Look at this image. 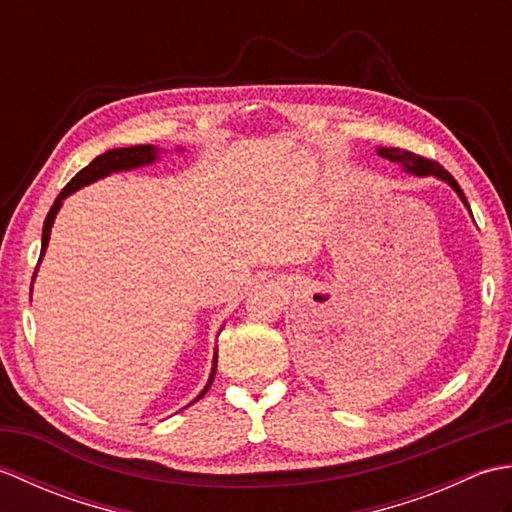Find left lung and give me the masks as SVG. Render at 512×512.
Here are the masks:
<instances>
[{
    "label": "left lung",
    "mask_w": 512,
    "mask_h": 512,
    "mask_svg": "<svg viewBox=\"0 0 512 512\" xmlns=\"http://www.w3.org/2000/svg\"><path fill=\"white\" fill-rule=\"evenodd\" d=\"M376 151H378V156H383V158H387L391 162H398L402 169H405L407 173H413V176H420V178L422 176H433V178H438V180H444L455 193L460 195V200L466 204V209H469V202H466L464 193L460 189V184L455 182V178L451 176V173L444 169V167H440L438 162L427 160V158H422V156H416V154H411V151L398 149V147H378Z\"/></svg>",
    "instance_id": "1"
}]
</instances>
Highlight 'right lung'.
Returning a JSON list of instances; mask_svg holds the SVG:
<instances>
[{
    "label": "right lung",
    "instance_id": "obj_1",
    "mask_svg": "<svg viewBox=\"0 0 512 512\" xmlns=\"http://www.w3.org/2000/svg\"><path fill=\"white\" fill-rule=\"evenodd\" d=\"M158 151H162V149H158V147H154V145H136V147H123V149L118 147V149H110V151H105V154L96 156L88 167L76 173V176H74L68 184H65V189L59 193V198L54 200V204L50 206V211H48L46 222H43L41 257L46 255V248H48V242H50V231H52L54 217H57L63 200L68 198L70 193L79 191V189H83V187H88V184H92V182H96V180H101V178H105V176H110V173L129 171V169H138V167L151 165V162L158 160ZM41 257H39V262H41ZM35 275H37V270H35ZM32 279H35V277H32ZM215 367H217V352H215V356H213V367H211L209 383H206V387L200 391V396L195 398V400H200V398L206 394V391H209V387H211V383H213V378H215ZM195 400H193V402H195Z\"/></svg>",
    "mask_w": 512,
    "mask_h": 512
}]
</instances>
